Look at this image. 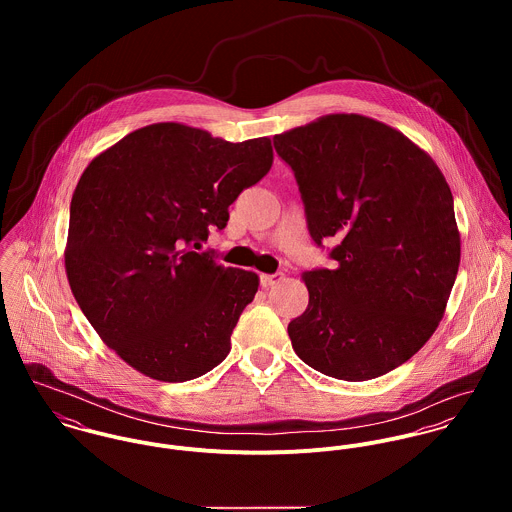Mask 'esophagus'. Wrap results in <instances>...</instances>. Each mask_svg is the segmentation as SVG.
Returning a JSON list of instances; mask_svg holds the SVG:
<instances>
[{
    "mask_svg": "<svg viewBox=\"0 0 512 512\" xmlns=\"http://www.w3.org/2000/svg\"><path fill=\"white\" fill-rule=\"evenodd\" d=\"M282 280H284V274H264V276H260V286L264 290H268V288H274L276 284H280Z\"/></svg>",
    "mask_w": 512,
    "mask_h": 512,
    "instance_id": "esophagus-1",
    "label": "esophagus"
}]
</instances>
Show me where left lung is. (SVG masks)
<instances>
[{
  "label": "left lung",
  "mask_w": 512,
  "mask_h": 512,
  "mask_svg": "<svg viewBox=\"0 0 512 512\" xmlns=\"http://www.w3.org/2000/svg\"><path fill=\"white\" fill-rule=\"evenodd\" d=\"M292 167L311 240L333 268L303 276L309 303L288 325L305 365L370 380L434 335L459 268L453 197L434 159L398 130L331 114L274 136Z\"/></svg>",
  "instance_id": "left-lung-1"
}]
</instances>
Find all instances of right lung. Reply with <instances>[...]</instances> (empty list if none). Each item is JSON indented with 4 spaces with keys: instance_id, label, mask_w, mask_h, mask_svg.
<instances>
[{
    "instance_id": "right-lung-1",
    "label": "right lung",
    "mask_w": 512,
    "mask_h": 512,
    "mask_svg": "<svg viewBox=\"0 0 512 512\" xmlns=\"http://www.w3.org/2000/svg\"><path fill=\"white\" fill-rule=\"evenodd\" d=\"M272 159L268 138L230 144L165 122L128 134L84 169L67 276L90 325L128 365L185 382L226 359L258 276L197 250Z\"/></svg>"
}]
</instances>
